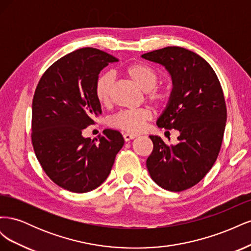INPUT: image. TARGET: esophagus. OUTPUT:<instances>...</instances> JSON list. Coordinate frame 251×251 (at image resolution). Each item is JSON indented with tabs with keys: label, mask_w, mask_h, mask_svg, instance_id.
<instances>
[{
	"label": "esophagus",
	"mask_w": 251,
	"mask_h": 251,
	"mask_svg": "<svg viewBox=\"0 0 251 251\" xmlns=\"http://www.w3.org/2000/svg\"><path fill=\"white\" fill-rule=\"evenodd\" d=\"M137 137V134H133V133H125L124 134V139L126 141H128V140H132L134 138Z\"/></svg>",
	"instance_id": "34e87169"
}]
</instances>
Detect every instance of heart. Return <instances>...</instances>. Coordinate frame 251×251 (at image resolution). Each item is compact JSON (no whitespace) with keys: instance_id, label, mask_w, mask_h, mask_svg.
Segmentation results:
<instances>
[{"instance_id":"b5f03b06","label":"heart","mask_w":251,"mask_h":251,"mask_svg":"<svg viewBox=\"0 0 251 251\" xmlns=\"http://www.w3.org/2000/svg\"><path fill=\"white\" fill-rule=\"evenodd\" d=\"M124 74L133 80L140 89L146 91L147 100L161 107L170 100L169 90L157 85L159 74L154 67L147 63H132L123 69ZM114 75L111 72H103L97 76L94 85V94L97 101L102 105L109 104L114 83ZM151 118V113L148 108L137 110H126L117 113L112 117L111 125L127 133H138L142 131L146 124Z\"/></svg>"}]
</instances>
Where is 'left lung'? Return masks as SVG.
Instances as JSON below:
<instances>
[{"instance_id":"1","label":"left lung","mask_w":251,"mask_h":251,"mask_svg":"<svg viewBox=\"0 0 251 251\" xmlns=\"http://www.w3.org/2000/svg\"><path fill=\"white\" fill-rule=\"evenodd\" d=\"M141 56L170 72L173 90L157 126L180 132L174 146L150 136L154 147L147 168L160 187L185 191L205 177L221 149L227 118L221 83L206 60L185 48L165 47Z\"/></svg>"}]
</instances>
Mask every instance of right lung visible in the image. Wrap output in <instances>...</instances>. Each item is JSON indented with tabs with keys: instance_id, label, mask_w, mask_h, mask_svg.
Returning <instances> with one entry per match:
<instances>
[{
	"instance_id": "1",
	"label": "right lung",
	"mask_w": 251,
	"mask_h": 251,
	"mask_svg": "<svg viewBox=\"0 0 251 251\" xmlns=\"http://www.w3.org/2000/svg\"><path fill=\"white\" fill-rule=\"evenodd\" d=\"M116 57L81 48L59 58L45 71L32 100L31 141L44 172L58 186L87 193L108 178L124 147L118 131L104 130L91 140L82 130L101 114L94 94L98 74Z\"/></svg>"
}]
</instances>
